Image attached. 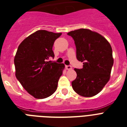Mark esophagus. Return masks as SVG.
Here are the masks:
<instances>
[{
  "mask_svg": "<svg viewBox=\"0 0 127 127\" xmlns=\"http://www.w3.org/2000/svg\"><path fill=\"white\" fill-rule=\"evenodd\" d=\"M66 68L67 70H71L72 66L70 65H66Z\"/></svg>",
  "mask_w": 127,
  "mask_h": 127,
  "instance_id": "obj_1",
  "label": "esophagus"
}]
</instances>
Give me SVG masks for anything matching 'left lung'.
I'll list each match as a JSON object with an SVG mask.
<instances>
[{
	"instance_id": "8db88e82",
	"label": "left lung",
	"mask_w": 127,
	"mask_h": 127,
	"mask_svg": "<svg viewBox=\"0 0 127 127\" xmlns=\"http://www.w3.org/2000/svg\"><path fill=\"white\" fill-rule=\"evenodd\" d=\"M67 34L74 41L77 59L83 63L82 68H74L77 76L72 82V88L82 96H94L110 79L113 65L111 46L104 37L88 29Z\"/></svg>"
}]
</instances>
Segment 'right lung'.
Returning <instances> with one entry per match:
<instances>
[{
    "label": "right lung",
    "instance_id": "right-lung-1",
    "mask_svg": "<svg viewBox=\"0 0 127 127\" xmlns=\"http://www.w3.org/2000/svg\"><path fill=\"white\" fill-rule=\"evenodd\" d=\"M61 34L38 30L27 37L18 46L14 57L16 77L35 98H46L57 90L64 64L48 59L55 57L53 46Z\"/></svg>",
    "mask_w": 127,
    "mask_h": 127
}]
</instances>
